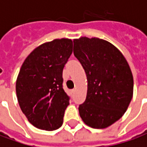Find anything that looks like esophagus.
<instances>
[{"label": "esophagus", "instance_id": "34e87169", "mask_svg": "<svg viewBox=\"0 0 147 147\" xmlns=\"http://www.w3.org/2000/svg\"><path fill=\"white\" fill-rule=\"evenodd\" d=\"M75 91H76V90H71V92L72 93H75Z\"/></svg>", "mask_w": 147, "mask_h": 147}]
</instances>
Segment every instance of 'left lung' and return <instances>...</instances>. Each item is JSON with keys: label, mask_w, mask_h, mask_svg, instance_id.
I'll list each match as a JSON object with an SVG mask.
<instances>
[{"label": "left lung", "mask_w": 147, "mask_h": 147, "mask_svg": "<svg viewBox=\"0 0 147 147\" xmlns=\"http://www.w3.org/2000/svg\"><path fill=\"white\" fill-rule=\"evenodd\" d=\"M73 53L85 71L87 93L79 107L83 122L108 127L120 120L133 96V76L127 61L112 43L98 38L74 39Z\"/></svg>", "instance_id": "left-lung-1"}]
</instances>
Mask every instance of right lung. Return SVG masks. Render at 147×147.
I'll use <instances>...</instances> for the list:
<instances>
[{
	"mask_svg": "<svg viewBox=\"0 0 147 147\" xmlns=\"http://www.w3.org/2000/svg\"><path fill=\"white\" fill-rule=\"evenodd\" d=\"M71 39H54L28 55L18 75V102L27 120L37 128L58 129L63 123L69 97L63 89L62 73L72 53Z\"/></svg>",
	"mask_w": 147,
	"mask_h": 147,
	"instance_id": "right-lung-1",
	"label": "right lung"
}]
</instances>
